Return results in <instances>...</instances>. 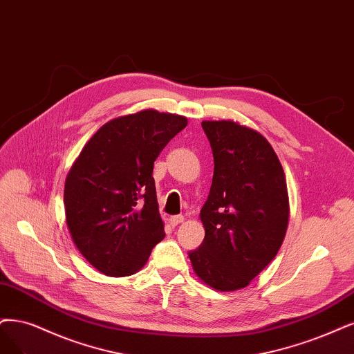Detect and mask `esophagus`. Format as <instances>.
<instances>
[{"label":"esophagus","mask_w":354,"mask_h":354,"mask_svg":"<svg viewBox=\"0 0 354 354\" xmlns=\"http://www.w3.org/2000/svg\"><path fill=\"white\" fill-rule=\"evenodd\" d=\"M184 220H185L184 216L178 214V216H172V217H170V218H169V223H170V226H178V225H180Z\"/></svg>","instance_id":"34e87169"}]
</instances>
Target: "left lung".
<instances>
[{"mask_svg":"<svg viewBox=\"0 0 354 354\" xmlns=\"http://www.w3.org/2000/svg\"><path fill=\"white\" fill-rule=\"evenodd\" d=\"M214 157L201 208L205 236L189 251L195 274L220 292L242 289L277 255L289 225L284 170L271 144L233 121H203Z\"/></svg>","mask_w":354,"mask_h":354,"instance_id":"left-lung-1","label":"left lung"}]
</instances>
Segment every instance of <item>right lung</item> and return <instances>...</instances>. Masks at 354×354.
Returning <instances> with one entry per match:
<instances>
[{
	"label": "right lung",
	"mask_w": 354,
	"mask_h": 354,
	"mask_svg": "<svg viewBox=\"0 0 354 354\" xmlns=\"http://www.w3.org/2000/svg\"><path fill=\"white\" fill-rule=\"evenodd\" d=\"M153 109L116 118L91 137L65 179L67 226L78 251L111 277L137 272L165 238L153 166L187 127Z\"/></svg>",
	"instance_id": "right-lung-1"
}]
</instances>
